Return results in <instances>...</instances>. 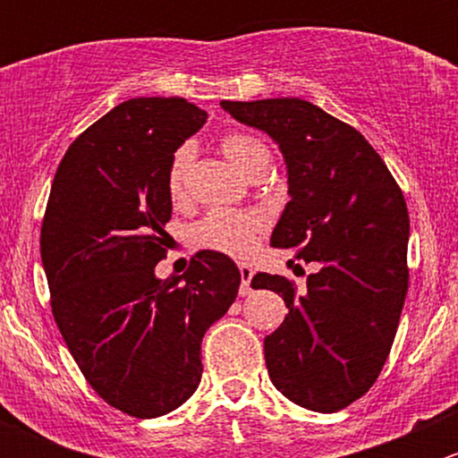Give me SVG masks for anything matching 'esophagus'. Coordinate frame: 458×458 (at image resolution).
Here are the masks:
<instances>
[{
  "label": "esophagus",
  "instance_id": "34e87169",
  "mask_svg": "<svg viewBox=\"0 0 458 458\" xmlns=\"http://www.w3.org/2000/svg\"><path fill=\"white\" fill-rule=\"evenodd\" d=\"M239 275H242V288H239V294L246 297V294L252 293L250 281H252V275H255V270H252L248 263H239Z\"/></svg>",
  "mask_w": 458,
  "mask_h": 458
}]
</instances>
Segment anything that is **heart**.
Returning <instances> with one entry per match:
<instances>
[{
	"mask_svg": "<svg viewBox=\"0 0 458 458\" xmlns=\"http://www.w3.org/2000/svg\"><path fill=\"white\" fill-rule=\"evenodd\" d=\"M221 150L233 161L234 168L248 177L270 164V150L266 143L248 132H228L221 137ZM191 164V143L174 148L165 168V191L173 201H182L186 197ZM263 230H266V219L255 210H210L195 225L192 237L203 250H215L228 257H248L257 248Z\"/></svg>",
	"mask_w": 458,
	"mask_h": 458,
	"instance_id": "b5f03b06",
	"label": "heart"
}]
</instances>
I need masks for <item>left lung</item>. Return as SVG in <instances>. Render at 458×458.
Here are the masks:
<instances>
[{
	"label": "left lung",
	"mask_w": 458,
	"mask_h": 458,
	"mask_svg": "<svg viewBox=\"0 0 458 458\" xmlns=\"http://www.w3.org/2000/svg\"><path fill=\"white\" fill-rule=\"evenodd\" d=\"M267 132L288 164L293 199L272 248L318 261L308 290L259 272L252 288L281 294L284 323L263 341L276 390L315 412L361 399L390 354L408 293L410 216L386 161L350 123L299 97L221 101Z\"/></svg>",
	"instance_id": "left-lung-1"
}]
</instances>
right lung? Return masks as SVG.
<instances>
[{
  "instance_id": "right-lung-1",
  "label": "right lung",
  "mask_w": 458,
  "mask_h": 458,
  "mask_svg": "<svg viewBox=\"0 0 458 458\" xmlns=\"http://www.w3.org/2000/svg\"><path fill=\"white\" fill-rule=\"evenodd\" d=\"M182 97H137L86 128L64 155L41 221V263L59 332L92 390L135 419L186 403L201 341L237 299L230 257L201 250L157 279L173 201L165 168L206 123Z\"/></svg>"
}]
</instances>
